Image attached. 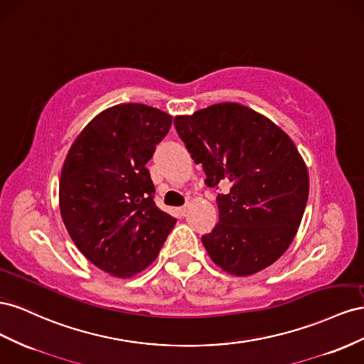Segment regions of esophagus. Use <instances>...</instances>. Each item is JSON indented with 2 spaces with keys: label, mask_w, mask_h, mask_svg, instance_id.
Here are the masks:
<instances>
[{
  "label": "esophagus",
  "mask_w": 364,
  "mask_h": 364,
  "mask_svg": "<svg viewBox=\"0 0 364 364\" xmlns=\"http://www.w3.org/2000/svg\"><path fill=\"white\" fill-rule=\"evenodd\" d=\"M189 204H186V205H183V207H178V215L180 216H186V213H188V210H189Z\"/></svg>",
  "instance_id": "1"
}]
</instances>
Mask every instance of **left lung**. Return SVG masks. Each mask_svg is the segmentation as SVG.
I'll list each match as a JSON object with an SVG mask.
<instances>
[{
	"label": "left lung",
	"instance_id": "1",
	"mask_svg": "<svg viewBox=\"0 0 364 364\" xmlns=\"http://www.w3.org/2000/svg\"><path fill=\"white\" fill-rule=\"evenodd\" d=\"M173 122L195 163L203 164L205 184H232L216 198L220 223L201 237L212 261L233 276H252L276 262L294 240L309 192L306 164L293 140L235 102Z\"/></svg>",
	"mask_w": 364,
	"mask_h": 364
}]
</instances>
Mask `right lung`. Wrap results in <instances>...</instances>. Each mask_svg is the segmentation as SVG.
<instances>
[{"mask_svg":"<svg viewBox=\"0 0 364 364\" xmlns=\"http://www.w3.org/2000/svg\"><path fill=\"white\" fill-rule=\"evenodd\" d=\"M171 124L168 112L143 103L111 107L82 129L62 166V221L80 253L111 276L149 267L176 223L155 205L146 169Z\"/></svg>","mask_w":364,"mask_h":364,"instance_id":"obj_1","label":"right lung"}]
</instances>
